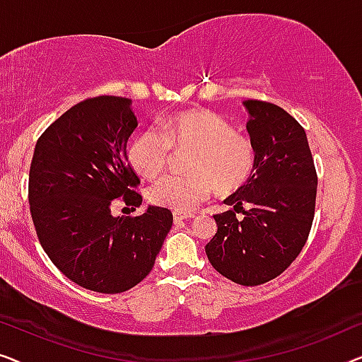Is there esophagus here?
I'll use <instances>...</instances> for the list:
<instances>
[{"label":"esophagus","instance_id":"obj_1","mask_svg":"<svg viewBox=\"0 0 362 362\" xmlns=\"http://www.w3.org/2000/svg\"><path fill=\"white\" fill-rule=\"evenodd\" d=\"M192 217H194V214H187V212H175V214H173V219H175V222L176 224H180V222H182V221H187V219H192Z\"/></svg>","mask_w":362,"mask_h":362}]
</instances>
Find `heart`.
Returning <instances> with one entry per match:
<instances>
[{"instance_id":"1","label":"heart","mask_w":362,"mask_h":362,"mask_svg":"<svg viewBox=\"0 0 362 362\" xmlns=\"http://www.w3.org/2000/svg\"><path fill=\"white\" fill-rule=\"evenodd\" d=\"M173 150L192 151L189 176H168L148 191L153 204L191 212L209 199L212 191L230 192L249 180L255 150L249 138L235 133L226 118L211 110H187L148 128L128 146L132 166L146 177H158L170 166Z\"/></svg>"}]
</instances>
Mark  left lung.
<instances>
[{"instance_id": "1", "label": "left lung", "mask_w": 362, "mask_h": 362, "mask_svg": "<svg viewBox=\"0 0 362 362\" xmlns=\"http://www.w3.org/2000/svg\"><path fill=\"white\" fill-rule=\"evenodd\" d=\"M247 132L255 150L249 180L216 214L206 254L235 284L255 286L288 269L306 244L315 217L318 176L303 127L275 103L245 100ZM242 204L250 206L244 210ZM245 214L240 220L236 212Z\"/></svg>"}]
</instances>
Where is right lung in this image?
Segmentation results:
<instances>
[{
	"instance_id": "right-lung-1",
	"label": "right lung",
	"mask_w": 362,
	"mask_h": 362,
	"mask_svg": "<svg viewBox=\"0 0 362 362\" xmlns=\"http://www.w3.org/2000/svg\"><path fill=\"white\" fill-rule=\"evenodd\" d=\"M132 98H86L39 136L29 170V209L42 249L78 286L122 293L150 274L173 226L166 207L112 216L117 199L141 206L127 155L138 122Z\"/></svg>"
}]
</instances>
